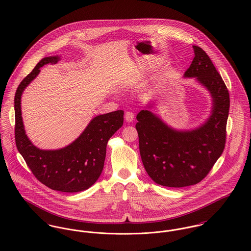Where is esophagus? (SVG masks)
<instances>
[{"label":"esophagus","instance_id":"34e87169","mask_svg":"<svg viewBox=\"0 0 251 251\" xmlns=\"http://www.w3.org/2000/svg\"><path fill=\"white\" fill-rule=\"evenodd\" d=\"M125 118L127 123H131L134 120V113H132L130 111H126L125 114Z\"/></svg>","mask_w":251,"mask_h":251}]
</instances>
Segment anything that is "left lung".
Listing matches in <instances>:
<instances>
[{
    "label": "left lung",
    "instance_id": "obj_1",
    "mask_svg": "<svg viewBox=\"0 0 251 251\" xmlns=\"http://www.w3.org/2000/svg\"><path fill=\"white\" fill-rule=\"evenodd\" d=\"M193 61L184 77H193L213 99L205 124L193 130L169 127L149 110L137 114L135 127L144 167L154 182L168 187L196 184L204 179L223 152L230 107L229 92L207 53L193 46Z\"/></svg>",
    "mask_w": 251,
    "mask_h": 251
}]
</instances>
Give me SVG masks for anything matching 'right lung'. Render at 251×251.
I'll list each match as a JSON object with an SVG mask.
<instances>
[{"instance_id":"right-lung-1","label":"right lung","mask_w":251,"mask_h":251,"mask_svg":"<svg viewBox=\"0 0 251 251\" xmlns=\"http://www.w3.org/2000/svg\"><path fill=\"white\" fill-rule=\"evenodd\" d=\"M58 56L43 58L19 84L14 98L15 143L36 179L47 187L62 192H79L91 187L100 178L111 136L124 124V111L95 117L71 145L54 151L39 150L26 135L21 116V96L36 78L40 68L57 64Z\"/></svg>"}]
</instances>
